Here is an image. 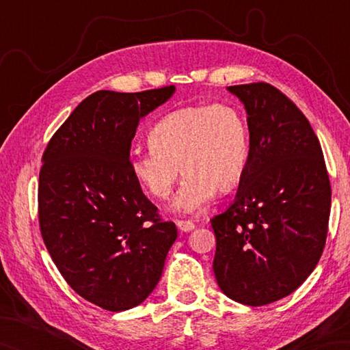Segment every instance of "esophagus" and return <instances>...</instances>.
Returning <instances> with one entry per match:
<instances>
[{
    "instance_id": "obj_1",
    "label": "esophagus",
    "mask_w": 350,
    "mask_h": 350,
    "mask_svg": "<svg viewBox=\"0 0 350 350\" xmlns=\"http://www.w3.org/2000/svg\"><path fill=\"white\" fill-rule=\"evenodd\" d=\"M177 227H179L182 232H191V230L196 228V224L192 221H183V219H177L176 221Z\"/></svg>"
}]
</instances>
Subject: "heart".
<instances>
[{"mask_svg":"<svg viewBox=\"0 0 350 350\" xmlns=\"http://www.w3.org/2000/svg\"><path fill=\"white\" fill-rule=\"evenodd\" d=\"M148 150L132 153L133 179L147 196L165 200L185 174L171 207L204 209L217 192L236 188L250 159V132L243 114L230 103H203L167 114L153 126Z\"/></svg>","mask_w":350,"mask_h":350,"instance_id":"1","label":"heart"}]
</instances>
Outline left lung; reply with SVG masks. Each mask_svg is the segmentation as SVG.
<instances>
[{
    "label": "left lung",
    "mask_w": 350,
    "mask_h": 350,
    "mask_svg": "<svg viewBox=\"0 0 350 350\" xmlns=\"http://www.w3.org/2000/svg\"><path fill=\"white\" fill-rule=\"evenodd\" d=\"M243 103L250 159L234 202L212 218L222 293L260 307L295 292L321 258L331 211L322 147L307 117L266 83L227 87Z\"/></svg>",
    "instance_id": "8db88e82"
}]
</instances>
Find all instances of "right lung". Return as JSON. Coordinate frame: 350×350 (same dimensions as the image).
I'll list each match as a JSON object with an SVG mask.
<instances>
[{"mask_svg": "<svg viewBox=\"0 0 350 350\" xmlns=\"http://www.w3.org/2000/svg\"><path fill=\"white\" fill-rule=\"evenodd\" d=\"M176 87L100 90L73 109L48 143L39 174V224L63 278L103 310L139 306L158 284L177 237L131 171L143 117Z\"/></svg>", "mask_w": 350, "mask_h": 350, "instance_id": "right-lung-1", "label": "right lung"}]
</instances>
